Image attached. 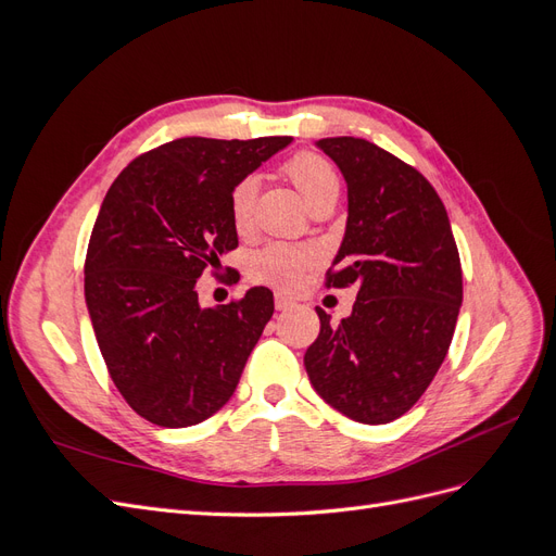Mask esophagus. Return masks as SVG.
Instances as JSON below:
<instances>
[{"instance_id":"1","label":"esophagus","mask_w":556,"mask_h":556,"mask_svg":"<svg viewBox=\"0 0 556 556\" xmlns=\"http://www.w3.org/2000/svg\"><path fill=\"white\" fill-rule=\"evenodd\" d=\"M276 311H288V308H292L294 306V301L288 296V294H276Z\"/></svg>"}]
</instances>
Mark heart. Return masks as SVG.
Segmentation results:
<instances>
[{
  "instance_id": "b5f03b06",
  "label": "heart",
  "mask_w": 556,
  "mask_h": 556,
  "mask_svg": "<svg viewBox=\"0 0 556 556\" xmlns=\"http://www.w3.org/2000/svg\"><path fill=\"white\" fill-rule=\"evenodd\" d=\"M285 174L290 176L299 194L311 206L313 201L327 194H339V174L333 166L315 153H299L288 164ZM260 190V180L255 176H245L237 182L229 197L231 223L239 231H245L252 220V204ZM319 262V252L313 245L294 243H271L262 248L250 262V276L257 282L271 285L278 290H294L304 280L306 271Z\"/></svg>"
}]
</instances>
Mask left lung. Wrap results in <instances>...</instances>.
I'll use <instances>...</instances> for the list:
<instances>
[{
	"label": "left lung",
	"mask_w": 556,
	"mask_h": 556,
	"mask_svg": "<svg viewBox=\"0 0 556 556\" xmlns=\"http://www.w3.org/2000/svg\"><path fill=\"white\" fill-rule=\"evenodd\" d=\"M315 146L348 188L345 237L327 285L359 292L352 313L306 350L315 392L362 425H387L425 394L447 355L462 308V262L431 182L376 143L355 137Z\"/></svg>",
	"instance_id": "left-lung-1"
}]
</instances>
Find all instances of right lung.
<instances>
[{"instance_id": "add662e5", "label": "right lung", "mask_w": 556, "mask_h": 556, "mask_svg": "<svg viewBox=\"0 0 556 556\" xmlns=\"http://www.w3.org/2000/svg\"><path fill=\"white\" fill-rule=\"evenodd\" d=\"M292 137H185L134 160L113 180L88 245L86 304L109 374L148 422H204L237 390L274 294L199 304L197 278L239 245L229 197Z\"/></svg>"}]
</instances>
